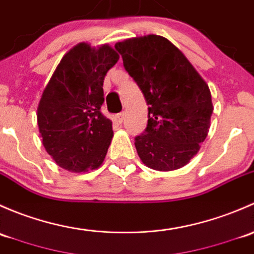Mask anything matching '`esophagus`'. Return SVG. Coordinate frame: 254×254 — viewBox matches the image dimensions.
<instances>
[{"label": "esophagus", "mask_w": 254, "mask_h": 254, "mask_svg": "<svg viewBox=\"0 0 254 254\" xmlns=\"http://www.w3.org/2000/svg\"><path fill=\"white\" fill-rule=\"evenodd\" d=\"M124 117H125L124 112H120V114L115 115V120H116L117 124H122V122H124Z\"/></svg>", "instance_id": "obj_1"}]
</instances>
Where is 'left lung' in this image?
Instances as JSON below:
<instances>
[{
	"label": "left lung",
	"mask_w": 254,
	"mask_h": 254,
	"mask_svg": "<svg viewBox=\"0 0 254 254\" xmlns=\"http://www.w3.org/2000/svg\"><path fill=\"white\" fill-rule=\"evenodd\" d=\"M115 49L149 105L148 126L134 142L140 160L158 171L187 165L210 127L213 103L208 84L164 36L127 39Z\"/></svg>",
	"instance_id": "left-lung-1"
}]
</instances>
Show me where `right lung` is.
Returning <instances> with one entry per match:
<instances>
[{
	"mask_svg": "<svg viewBox=\"0 0 254 254\" xmlns=\"http://www.w3.org/2000/svg\"><path fill=\"white\" fill-rule=\"evenodd\" d=\"M120 56L105 44L80 43L62 57L43 91L38 126L45 150L70 172L101 166L111 139L112 122L100 112L103 84Z\"/></svg>",
	"mask_w": 254,
	"mask_h": 254,
	"instance_id": "add662e5",
	"label": "right lung"
}]
</instances>
